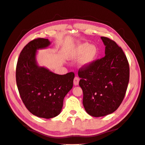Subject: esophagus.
I'll return each instance as SVG.
<instances>
[{
	"instance_id": "esophagus-1",
	"label": "esophagus",
	"mask_w": 145,
	"mask_h": 145,
	"mask_svg": "<svg viewBox=\"0 0 145 145\" xmlns=\"http://www.w3.org/2000/svg\"><path fill=\"white\" fill-rule=\"evenodd\" d=\"M79 80H80V78H78V77H75L74 78V85H78V83H79Z\"/></svg>"
}]
</instances>
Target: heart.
Segmentation results:
<instances>
[{
  "instance_id": "obj_1",
  "label": "heart",
  "mask_w": 145,
  "mask_h": 145,
  "mask_svg": "<svg viewBox=\"0 0 145 145\" xmlns=\"http://www.w3.org/2000/svg\"><path fill=\"white\" fill-rule=\"evenodd\" d=\"M83 55L81 65L87 66L93 62L97 56V50L95 46L91 45L88 43L78 45L74 48L70 57L72 59L80 58Z\"/></svg>"
}]
</instances>
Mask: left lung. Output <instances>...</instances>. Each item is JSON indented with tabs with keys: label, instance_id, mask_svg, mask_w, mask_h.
Masks as SVG:
<instances>
[{
	"label": "left lung",
	"instance_id": "obj_1",
	"mask_svg": "<svg viewBox=\"0 0 145 145\" xmlns=\"http://www.w3.org/2000/svg\"><path fill=\"white\" fill-rule=\"evenodd\" d=\"M104 57L78 69L86 112L98 117L117 110L123 100L129 80V66L121 48L111 39L101 37Z\"/></svg>",
	"mask_w": 145,
	"mask_h": 145
}]
</instances>
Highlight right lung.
I'll list each match as a JSON object with an SVG mask.
<instances>
[{
	"mask_svg": "<svg viewBox=\"0 0 145 145\" xmlns=\"http://www.w3.org/2000/svg\"><path fill=\"white\" fill-rule=\"evenodd\" d=\"M50 45L47 39L37 38L29 42L20 52L16 71L17 88L25 106L33 115L45 118L59 114L74 78L72 72L59 75L37 65V50Z\"/></svg>",
	"mask_w": 145,
	"mask_h": 145,
	"instance_id": "right-lung-1",
	"label": "right lung"
}]
</instances>
